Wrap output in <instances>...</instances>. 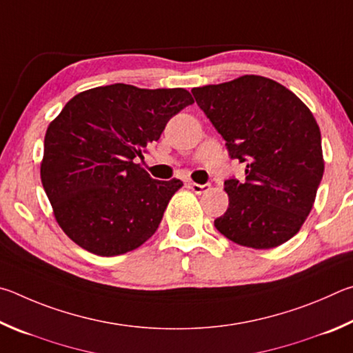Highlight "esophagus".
I'll list each match as a JSON object with an SVG mask.
<instances>
[{
    "label": "esophagus",
    "instance_id": "obj_1",
    "mask_svg": "<svg viewBox=\"0 0 353 353\" xmlns=\"http://www.w3.org/2000/svg\"><path fill=\"white\" fill-rule=\"evenodd\" d=\"M189 188L194 190L195 194H199V195H201V194H205V192H208L209 189H211V184L209 183H206V184H199V183H189Z\"/></svg>",
    "mask_w": 353,
    "mask_h": 353
}]
</instances>
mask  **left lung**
<instances>
[{
    "label": "left lung",
    "mask_w": 353,
    "mask_h": 353,
    "mask_svg": "<svg viewBox=\"0 0 353 353\" xmlns=\"http://www.w3.org/2000/svg\"><path fill=\"white\" fill-rule=\"evenodd\" d=\"M208 119L245 163V181L225 180L230 208L215 219L232 242L256 250L285 243L310 214L324 159L321 132L301 99L274 80L242 76L194 88Z\"/></svg>",
    "instance_id": "1"
}]
</instances>
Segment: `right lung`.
Masks as SVG:
<instances>
[{
    "label": "right lung",
    "mask_w": 353,
    "mask_h": 353,
    "mask_svg": "<svg viewBox=\"0 0 353 353\" xmlns=\"http://www.w3.org/2000/svg\"><path fill=\"white\" fill-rule=\"evenodd\" d=\"M192 103L183 88L113 83L74 96L49 123L41 184L74 243L111 257L153 236L183 181L153 180L136 158Z\"/></svg>",
    "instance_id": "obj_1"
}]
</instances>
